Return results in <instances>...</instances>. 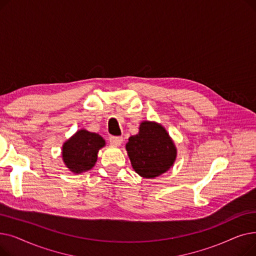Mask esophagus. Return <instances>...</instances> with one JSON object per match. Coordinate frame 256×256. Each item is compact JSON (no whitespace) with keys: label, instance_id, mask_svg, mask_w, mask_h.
<instances>
[{"label":"esophagus","instance_id":"1","mask_svg":"<svg viewBox=\"0 0 256 256\" xmlns=\"http://www.w3.org/2000/svg\"><path fill=\"white\" fill-rule=\"evenodd\" d=\"M124 138L122 137H110V143L112 145H120L122 143Z\"/></svg>","mask_w":256,"mask_h":256}]
</instances>
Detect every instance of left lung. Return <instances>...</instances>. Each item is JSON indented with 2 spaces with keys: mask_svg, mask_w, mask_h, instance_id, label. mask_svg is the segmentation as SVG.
<instances>
[{
  "mask_svg": "<svg viewBox=\"0 0 256 256\" xmlns=\"http://www.w3.org/2000/svg\"><path fill=\"white\" fill-rule=\"evenodd\" d=\"M126 150L132 168L146 178L166 172L176 158V146L166 130L148 121L141 124L139 134L130 137Z\"/></svg>",
  "mask_w": 256,
  "mask_h": 256,
  "instance_id": "obj_1",
  "label": "left lung"
}]
</instances>
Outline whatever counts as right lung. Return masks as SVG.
I'll use <instances>...</instances> for the list:
<instances>
[{
	"label": "right lung",
	"mask_w": 256,
	"mask_h": 256,
	"mask_svg": "<svg viewBox=\"0 0 256 256\" xmlns=\"http://www.w3.org/2000/svg\"><path fill=\"white\" fill-rule=\"evenodd\" d=\"M104 140L96 132L82 130L76 132L63 145L62 156L65 165L74 173L91 169L98 160V152Z\"/></svg>",
	"instance_id": "obj_1"
}]
</instances>
